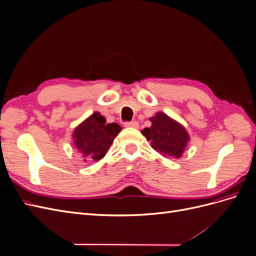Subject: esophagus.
I'll return each instance as SVG.
<instances>
[{
  "label": "esophagus",
  "mask_w": 256,
  "mask_h": 256,
  "mask_svg": "<svg viewBox=\"0 0 256 256\" xmlns=\"http://www.w3.org/2000/svg\"><path fill=\"white\" fill-rule=\"evenodd\" d=\"M124 126H125V127H131V128H138V124L136 120L126 122L125 124H124Z\"/></svg>",
  "instance_id": "34e87169"
}]
</instances>
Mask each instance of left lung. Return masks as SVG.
<instances>
[{
    "mask_svg": "<svg viewBox=\"0 0 256 256\" xmlns=\"http://www.w3.org/2000/svg\"><path fill=\"white\" fill-rule=\"evenodd\" d=\"M150 120V128L142 130V134L150 142L152 148L164 156L180 158L190 141L187 130L162 112H158Z\"/></svg>",
    "mask_w": 256,
    "mask_h": 256,
    "instance_id": "8db88e82",
    "label": "left lung"
}]
</instances>
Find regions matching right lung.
I'll return each instance as SVG.
<instances>
[{
    "instance_id": "add662e5",
    "label": "right lung",
    "mask_w": 256,
    "mask_h": 256,
    "mask_svg": "<svg viewBox=\"0 0 256 256\" xmlns=\"http://www.w3.org/2000/svg\"><path fill=\"white\" fill-rule=\"evenodd\" d=\"M120 130L118 124H106L104 116L95 112L74 129V144L84 162L98 161L106 156Z\"/></svg>"
}]
</instances>
